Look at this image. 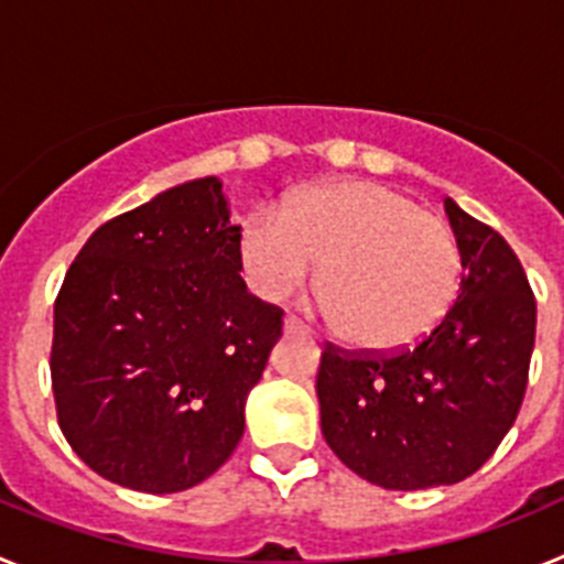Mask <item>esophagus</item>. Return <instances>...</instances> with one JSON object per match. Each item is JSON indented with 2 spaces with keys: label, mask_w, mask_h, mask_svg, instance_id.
Instances as JSON below:
<instances>
[{
  "label": "esophagus",
  "mask_w": 564,
  "mask_h": 564,
  "mask_svg": "<svg viewBox=\"0 0 564 564\" xmlns=\"http://www.w3.org/2000/svg\"><path fill=\"white\" fill-rule=\"evenodd\" d=\"M285 333H307V327L296 316H285Z\"/></svg>",
  "instance_id": "1"
}]
</instances>
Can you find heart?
Instances as JSON below:
<instances>
[{
    "label": "heart",
    "mask_w": 564,
    "mask_h": 564,
    "mask_svg": "<svg viewBox=\"0 0 564 564\" xmlns=\"http://www.w3.org/2000/svg\"><path fill=\"white\" fill-rule=\"evenodd\" d=\"M253 291L282 299L316 262V296L350 347L410 350L449 316L463 285L452 226L410 194L370 181L311 186L279 217L253 214L239 234Z\"/></svg>",
    "instance_id": "obj_1"
}]
</instances>
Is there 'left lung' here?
Returning a JSON list of instances; mask_svg holds the SVG:
<instances>
[{"instance_id":"obj_1","label":"left lung","mask_w":564,"mask_h":564,"mask_svg":"<svg viewBox=\"0 0 564 564\" xmlns=\"http://www.w3.org/2000/svg\"><path fill=\"white\" fill-rule=\"evenodd\" d=\"M463 285L435 333L410 350L327 341L316 376L322 435L364 480L392 491L452 486L495 455L528 387L536 299L506 239L446 200Z\"/></svg>"}]
</instances>
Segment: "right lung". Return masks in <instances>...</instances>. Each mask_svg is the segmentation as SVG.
<instances>
[{"instance_id":"1","label":"right lung","mask_w":564,"mask_h":564,"mask_svg":"<svg viewBox=\"0 0 564 564\" xmlns=\"http://www.w3.org/2000/svg\"><path fill=\"white\" fill-rule=\"evenodd\" d=\"M217 177L118 214L84 242L53 313L56 417L104 480L174 495L212 477L246 430V398L282 307L239 276Z\"/></svg>"}]
</instances>
